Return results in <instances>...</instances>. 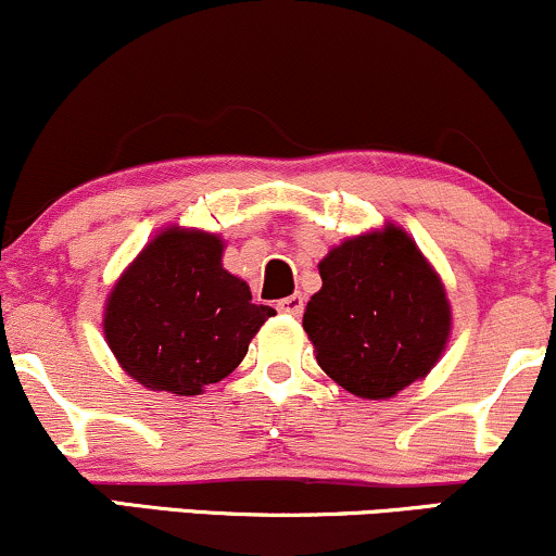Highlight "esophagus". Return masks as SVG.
Returning <instances> with one entry per match:
<instances>
[{
    "label": "esophagus",
    "instance_id": "34e87169",
    "mask_svg": "<svg viewBox=\"0 0 556 556\" xmlns=\"http://www.w3.org/2000/svg\"><path fill=\"white\" fill-rule=\"evenodd\" d=\"M303 305H305L303 295H290V298H282V300H279V303H277V311H279V314L300 316V314H303Z\"/></svg>",
    "mask_w": 556,
    "mask_h": 556
}]
</instances>
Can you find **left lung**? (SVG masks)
<instances>
[{"instance_id": "obj_1", "label": "left lung", "mask_w": 556, "mask_h": 556, "mask_svg": "<svg viewBox=\"0 0 556 556\" xmlns=\"http://www.w3.org/2000/svg\"><path fill=\"white\" fill-rule=\"evenodd\" d=\"M303 329L318 366L366 400L394 397L442 358L452 314L444 285L416 240L387 225L331 248Z\"/></svg>"}]
</instances>
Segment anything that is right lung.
Wrapping results in <instances>:
<instances>
[{"mask_svg": "<svg viewBox=\"0 0 556 556\" xmlns=\"http://www.w3.org/2000/svg\"><path fill=\"white\" fill-rule=\"evenodd\" d=\"M222 251L212 232L167 227L112 287L106 344L138 384L201 394L240 366L261 324L277 314L251 303V287L222 266Z\"/></svg>", "mask_w": 556, "mask_h": 556, "instance_id": "add662e5", "label": "right lung"}]
</instances>
